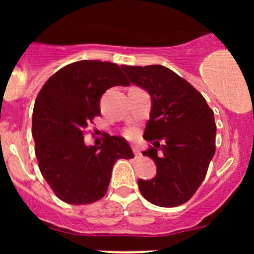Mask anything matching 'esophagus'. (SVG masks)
Listing matches in <instances>:
<instances>
[{"instance_id":"34e87169","label":"esophagus","mask_w":254,"mask_h":254,"mask_svg":"<svg viewBox=\"0 0 254 254\" xmlns=\"http://www.w3.org/2000/svg\"><path fill=\"white\" fill-rule=\"evenodd\" d=\"M132 150H133V154H135V156H136V157L141 156V151H139V149H138V148L136 147V145H133V147H132Z\"/></svg>"}]
</instances>
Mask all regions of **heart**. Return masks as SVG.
Listing matches in <instances>:
<instances>
[{"label":"heart","instance_id":"b5f03b06","mask_svg":"<svg viewBox=\"0 0 254 254\" xmlns=\"http://www.w3.org/2000/svg\"><path fill=\"white\" fill-rule=\"evenodd\" d=\"M125 135L131 138V137L135 136V132H133V130H127V131H125Z\"/></svg>","mask_w":254,"mask_h":254}]
</instances>
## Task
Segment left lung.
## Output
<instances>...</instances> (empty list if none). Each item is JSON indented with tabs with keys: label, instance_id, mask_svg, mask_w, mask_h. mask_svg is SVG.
<instances>
[{
	"label": "left lung",
	"instance_id": "1",
	"mask_svg": "<svg viewBox=\"0 0 254 254\" xmlns=\"http://www.w3.org/2000/svg\"><path fill=\"white\" fill-rule=\"evenodd\" d=\"M135 86L147 90L151 109L143 155L156 165V176L138 180L142 196L170 208L188 202L205 178L215 154L214 112L203 95L164 65H122Z\"/></svg>",
	"mask_w": 254,
	"mask_h": 254
}]
</instances>
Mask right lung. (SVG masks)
Returning a JSON list of instances; mask_svg holds the SVG:
<instances>
[{
	"mask_svg": "<svg viewBox=\"0 0 254 254\" xmlns=\"http://www.w3.org/2000/svg\"><path fill=\"white\" fill-rule=\"evenodd\" d=\"M115 63L78 61L46 81L36 99L32 135L44 179L63 202L82 205L105 196L118 159L133 153L121 136L86 145L83 131L100 115V98L113 86H129Z\"/></svg>",
	"mask_w": 254,
	"mask_h": 254,
	"instance_id": "add662e5",
	"label": "right lung"
}]
</instances>
